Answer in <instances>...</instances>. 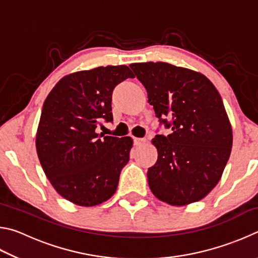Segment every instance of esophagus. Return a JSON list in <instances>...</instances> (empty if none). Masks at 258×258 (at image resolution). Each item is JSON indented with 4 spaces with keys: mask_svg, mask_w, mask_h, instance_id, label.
<instances>
[{
    "mask_svg": "<svg viewBox=\"0 0 258 258\" xmlns=\"http://www.w3.org/2000/svg\"><path fill=\"white\" fill-rule=\"evenodd\" d=\"M145 143H146L145 139H138V138L134 139V146L135 147H141L142 145H145Z\"/></svg>",
    "mask_w": 258,
    "mask_h": 258,
    "instance_id": "34e87169",
    "label": "esophagus"
}]
</instances>
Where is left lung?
I'll return each mask as SVG.
<instances>
[{"instance_id":"left-lung-1","label":"left lung","mask_w":258,"mask_h":258,"mask_svg":"<svg viewBox=\"0 0 258 258\" xmlns=\"http://www.w3.org/2000/svg\"><path fill=\"white\" fill-rule=\"evenodd\" d=\"M130 67L146 87L160 124L172 128L167 137L152 139L158 158L147 173L150 190L173 206L199 202L220 181L232 148V127L220 93L191 69L167 62Z\"/></svg>"}]
</instances>
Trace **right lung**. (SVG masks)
Returning a JSON list of instances; mask_svg holds the SVG:
<instances>
[{
	"instance_id": "1",
	"label": "right lung",
	"mask_w": 258,
	"mask_h": 258,
	"mask_svg": "<svg viewBox=\"0 0 258 258\" xmlns=\"http://www.w3.org/2000/svg\"><path fill=\"white\" fill-rule=\"evenodd\" d=\"M132 77L124 64L69 74L43 104L36 133L38 159L55 191L78 206L110 198L128 163L133 140L98 134L97 127L112 120L115 86Z\"/></svg>"
}]
</instances>
